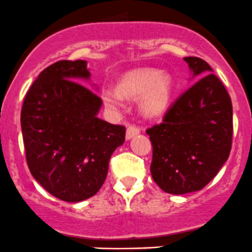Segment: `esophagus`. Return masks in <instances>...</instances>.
I'll list each match as a JSON object with an SVG mask.
<instances>
[{"label":"esophagus","instance_id":"34e87169","mask_svg":"<svg viewBox=\"0 0 252 252\" xmlns=\"http://www.w3.org/2000/svg\"><path fill=\"white\" fill-rule=\"evenodd\" d=\"M138 133H139V128H137V127L134 126H128L126 129V139L127 141H129V139L136 137Z\"/></svg>","mask_w":252,"mask_h":252}]
</instances>
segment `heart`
I'll return each mask as SVG.
<instances>
[{
    "label": "heart",
    "instance_id": "b5f03b06",
    "mask_svg": "<svg viewBox=\"0 0 252 252\" xmlns=\"http://www.w3.org/2000/svg\"><path fill=\"white\" fill-rule=\"evenodd\" d=\"M173 79L169 74L153 68L129 71L119 82L118 89L104 88L101 98L104 104L114 111L124 109V98L142 95V110L148 116H159L168 109L173 95Z\"/></svg>",
    "mask_w": 252,
    "mask_h": 252
}]
</instances>
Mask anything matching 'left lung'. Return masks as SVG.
<instances>
[{
    "instance_id": "1",
    "label": "left lung",
    "mask_w": 252,
    "mask_h": 252,
    "mask_svg": "<svg viewBox=\"0 0 252 252\" xmlns=\"http://www.w3.org/2000/svg\"><path fill=\"white\" fill-rule=\"evenodd\" d=\"M195 83L170 106L163 124L147 129L152 178L173 195L195 192L217 175L231 149L230 96L210 64L185 57Z\"/></svg>"
}]
</instances>
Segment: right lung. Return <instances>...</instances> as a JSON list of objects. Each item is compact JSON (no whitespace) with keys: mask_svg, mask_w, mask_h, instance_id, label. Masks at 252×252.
<instances>
[{"mask_svg":"<svg viewBox=\"0 0 252 252\" xmlns=\"http://www.w3.org/2000/svg\"><path fill=\"white\" fill-rule=\"evenodd\" d=\"M82 81L91 83L84 60L46 67L27 93L21 114L32 175L66 202H81L100 190L111 154L125 142V127L98 118L101 99Z\"/></svg>","mask_w":252,"mask_h":252,"instance_id":"add662e5","label":"right lung"}]
</instances>
